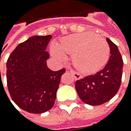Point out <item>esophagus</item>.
I'll return each mask as SVG.
<instances>
[{
	"mask_svg": "<svg viewBox=\"0 0 131 131\" xmlns=\"http://www.w3.org/2000/svg\"><path fill=\"white\" fill-rule=\"evenodd\" d=\"M70 72H71V74H72L73 76H74V77L75 78V79H80L82 78V76L81 74H79V73L77 72H76L74 70H70Z\"/></svg>",
	"mask_w": 131,
	"mask_h": 131,
	"instance_id": "34e87169",
	"label": "esophagus"
}]
</instances>
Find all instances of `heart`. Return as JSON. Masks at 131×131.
<instances>
[{
  "instance_id": "heart-1",
  "label": "heart",
  "mask_w": 131,
  "mask_h": 131,
  "mask_svg": "<svg viewBox=\"0 0 131 131\" xmlns=\"http://www.w3.org/2000/svg\"><path fill=\"white\" fill-rule=\"evenodd\" d=\"M52 55L60 62L72 54L74 65L85 73L97 72L108 60L110 47L106 40L92 32L73 34L61 40L59 45H53Z\"/></svg>"
}]
</instances>
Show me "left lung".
<instances>
[{
	"label": "left lung",
	"mask_w": 131,
	"mask_h": 131,
	"mask_svg": "<svg viewBox=\"0 0 131 131\" xmlns=\"http://www.w3.org/2000/svg\"><path fill=\"white\" fill-rule=\"evenodd\" d=\"M111 55L104 68L95 74L77 80L76 90L81 100L91 106H99L111 100L119 89L123 62L118 47L106 38Z\"/></svg>",
	"instance_id": "obj_1"
}]
</instances>
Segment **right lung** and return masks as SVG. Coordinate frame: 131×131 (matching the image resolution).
<instances>
[{
    "label": "right lung",
    "instance_id": "1",
    "mask_svg": "<svg viewBox=\"0 0 131 131\" xmlns=\"http://www.w3.org/2000/svg\"><path fill=\"white\" fill-rule=\"evenodd\" d=\"M52 36H32L15 47L6 63L7 85L12 99L31 113L51 109L65 69L54 72L47 66L46 48Z\"/></svg>",
    "mask_w": 131,
    "mask_h": 131
}]
</instances>
